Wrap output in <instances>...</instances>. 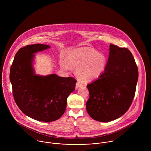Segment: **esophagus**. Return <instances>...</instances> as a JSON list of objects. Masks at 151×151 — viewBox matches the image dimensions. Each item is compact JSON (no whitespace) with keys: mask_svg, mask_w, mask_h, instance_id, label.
Listing matches in <instances>:
<instances>
[{"mask_svg":"<svg viewBox=\"0 0 151 151\" xmlns=\"http://www.w3.org/2000/svg\"><path fill=\"white\" fill-rule=\"evenodd\" d=\"M83 86H84V85H83V84L82 83H81V82H80V81H78V82L76 83V89H77L78 88Z\"/></svg>","mask_w":151,"mask_h":151,"instance_id":"34e87169","label":"esophagus"}]
</instances>
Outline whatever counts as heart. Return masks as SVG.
<instances>
[{"label":"heart","mask_w":151,"mask_h":151,"mask_svg":"<svg viewBox=\"0 0 151 151\" xmlns=\"http://www.w3.org/2000/svg\"><path fill=\"white\" fill-rule=\"evenodd\" d=\"M107 64V59L96 50L89 47H81L73 50L68 57L60 60V65L65 70H69L71 65L76 68L77 77L88 82L98 78L104 73Z\"/></svg>","instance_id":"heart-1"}]
</instances>
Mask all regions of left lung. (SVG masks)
I'll return each mask as SVG.
<instances>
[{
    "label": "left lung",
    "mask_w": 151,
    "mask_h": 151,
    "mask_svg": "<svg viewBox=\"0 0 151 151\" xmlns=\"http://www.w3.org/2000/svg\"><path fill=\"white\" fill-rule=\"evenodd\" d=\"M109 50L104 72L87 85V112L91 118L101 122L117 119L129 110L138 78L137 65L127 48L110 44Z\"/></svg>",
    "instance_id": "1"
}]
</instances>
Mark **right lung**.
<instances>
[{
	"instance_id": "obj_1",
	"label": "right lung",
	"mask_w": 151,
	"mask_h": 151,
	"mask_svg": "<svg viewBox=\"0 0 151 151\" xmlns=\"http://www.w3.org/2000/svg\"><path fill=\"white\" fill-rule=\"evenodd\" d=\"M47 45L34 44L20 48L10 68V80L14 101L22 112L38 121L50 122L63 114L68 95L76 88V80L35 74L32 62L35 53L49 48Z\"/></svg>"
}]
</instances>
